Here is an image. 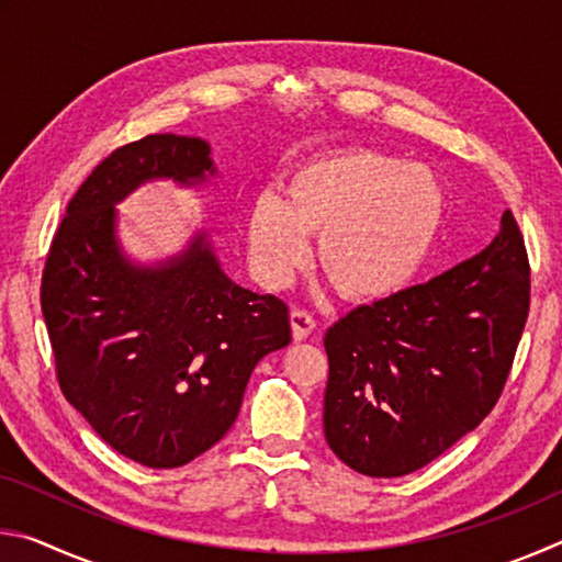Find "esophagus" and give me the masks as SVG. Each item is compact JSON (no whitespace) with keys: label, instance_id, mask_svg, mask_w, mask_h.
<instances>
[{"label":"esophagus","instance_id":"34e87169","mask_svg":"<svg viewBox=\"0 0 562 562\" xmlns=\"http://www.w3.org/2000/svg\"><path fill=\"white\" fill-rule=\"evenodd\" d=\"M290 322H292V337L297 339V341L307 339L312 331H315V327H317L315 317H312L307 310H300V307H294L290 312Z\"/></svg>","mask_w":562,"mask_h":562}]
</instances>
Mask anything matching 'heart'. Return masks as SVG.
<instances>
[{
    "instance_id": "1",
    "label": "heart",
    "mask_w": 562,
    "mask_h": 562,
    "mask_svg": "<svg viewBox=\"0 0 562 562\" xmlns=\"http://www.w3.org/2000/svg\"><path fill=\"white\" fill-rule=\"evenodd\" d=\"M284 193L288 201L268 190L250 207L247 243L258 278L270 288L288 284L307 262V233H315L327 278L357 300L402 290L429 258L446 211L429 166L369 148L307 160Z\"/></svg>"
}]
</instances>
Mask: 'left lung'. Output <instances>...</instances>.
<instances>
[{
  "mask_svg": "<svg viewBox=\"0 0 562 562\" xmlns=\"http://www.w3.org/2000/svg\"><path fill=\"white\" fill-rule=\"evenodd\" d=\"M528 310L530 262L510 211L479 255L351 310L325 335L329 449L372 479L431 463L496 406Z\"/></svg>",
  "mask_w": 562,
  "mask_h": 562,
  "instance_id": "left-lung-1",
  "label": "left lung"
}]
</instances>
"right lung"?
<instances>
[{
	"label": "right lung",
	"mask_w": 562,
	"mask_h": 562,
	"mask_svg": "<svg viewBox=\"0 0 562 562\" xmlns=\"http://www.w3.org/2000/svg\"><path fill=\"white\" fill-rule=\"evenodd\" d=\"M213 173L201 138L150 133L113 150L66 205L42 274L56 382L111 449L178 469L231 429L258 361L290 345V310L235 284L198 237L138 270L113 240V203L148 178Z\"/></svg>",
	"instance_id": "add662e5"
}]
</instances>
